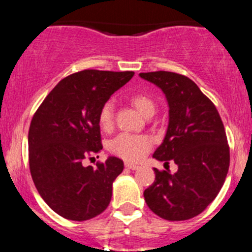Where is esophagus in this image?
<instances>
[{
  "label": "esophagus",
  "instance_id": "1",
  "mask_svg": "<svg viewBox=\"0 0 252 252\" xmlns=\"http://www.w3.org/2000/svg\"><path fill=\"white\" fill-rule=\"evenodd\" d=\"M126 168L131 169V171H135V169L139 168V166H136V164H133V163H126Z\"/></svg>",
  "mask_w": 252,
  "mask_h": 252
}]
</instances>
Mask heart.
I'll return each instance as SVG.
<instances>
[{"mask_svg":"<svg viewBox=\"0 0 252 252\" xmlns=\"http://www.w3.org/2000/svg\"><path fill=\"white\" fill-rule=\"evenodd\" d=\"M131 103L146 118L150 114H154L156 106L155 102L144 94H136L131 97ZM98 124L103 130L111 129L113 124V103L107 101L103 103L98 112ZM152 141L149 136L131 135V134H121L111 141L110 149L114 155L129 162H136L151 149Z\"/></svg>","mask_w":252,"mask_h":252,"instance_id":"heart-1","label":"heart"}]
</instances>
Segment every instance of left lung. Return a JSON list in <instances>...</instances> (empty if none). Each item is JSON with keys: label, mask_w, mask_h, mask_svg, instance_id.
Returning a JSON list of instances; mask_svg holds the SVG:
<instances>
[{"label": "left lung", "mask_w": 252, "mask_h": 252, "mask_svg": "<svg viewBox=\"0 0 252 252\" xmlns=\"http://www.w3.org/2000/svg\"><path fill=\"white\" fill-rule=\"evenodd\" d=\"M162 90L168 126L154 158L174 161L175 173L154 168L155 182L144 191L150 210L167 220L200 215L220 192L229 169V146L216 106L188 77L172 72L140 73Z\"/></svg>", "instance_id": "obj_1"}]
</instances>
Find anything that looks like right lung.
Returning <instances> with one entry per match:
<instances>
[{"instance_id": "right-lung-1", "label": "right lung", "mask_w": 252, "mask_h": 252, "mask_svg": "<svg viewBox=\"0 0 252 252\" xmlns=\"http://www.w3.org/2000/svg\"><path fill=\"white\" fill-rule=\"evenodd\" d=\"M134 72L86 69L62 79L32 119V178L44 201L63 218L90 220L110 205L123 161L110 156L95 168L83 159L102 150L98 112Z\"/></svg>"}]
</instances>
